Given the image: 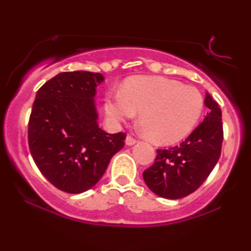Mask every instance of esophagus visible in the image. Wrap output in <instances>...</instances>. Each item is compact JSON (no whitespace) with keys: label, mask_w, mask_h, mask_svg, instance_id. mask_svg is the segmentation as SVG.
Segmentation results:
<instances>
[{"label":"esophagus","mask_w":251,"mask_h":251,"mask_svg":"<svg viewBox=\"0 0 251 251\" xmlns=\"http://www.w3.org/2000/svg\"><path fill=\"white\" fill-rule=\"evenodd\" d=\"M137 142H138V140L135 139V138L132 137V135H127V137H126V139H125L126 145H134V144Z\"/></svg>","instance_id":"1"}]
</instances>
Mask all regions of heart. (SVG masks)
Here are the masks:
<instances>
[{"label": "heart", "instance_id": "b5f03b06", "mask_svg": "<svg viewBox=\"0 0 251 251\" xmlns=\"http://www.w3.org/2000/svg\"><path fill=\"white\" fill-rule=\"evenodd\" d=\"M204 99L197 88L159 76H133L122 91L108 92L106 114L124 122L139 111V122L150 139L169 144L183 139L198 123Z\"/></svg>", "mask_w": 251, "mask_h": 251}]
</instances>
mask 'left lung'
Segmentation results:
<instances>
[{
	"mask_svg": "<svg viewBox=\"0 0 251 251\" xmlns=\"http://www.w3.org/2000/svg\"><path fill=\"white\" fill-rule=\"evenodd\" d=\"M204 103L209 111L203 122L179 145L157 150L153 165L143 172L146 185L159 197L178 200L195 192L220 159L222 111L209 93Z\"/></svg>",
	"mask_w": 251,
	"mask_h": 251,
	"instance_id": "8db88e82",
	"label": "left lung"
}]
</instances>
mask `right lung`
Here are the masks:
<instances>
[{
    "instance_id": "add662e5",
    "label": "right lung",
    "mask_w": 251,
    "mask_h": 251,
    "mask_svg": "<svg viewBox=\"0 0 251 251\" xmlns=\"http://www.w3.org/2000/svg\"><path fill=\"white\" fill-rule=\"evenodd\" d=\"M100 73L63 72L37 91L28 123L31 157L55 188L81 194L93 188L109 160L124 148L126 133L98 125L94 106Z\"/></svg>"
}]
</instances>
